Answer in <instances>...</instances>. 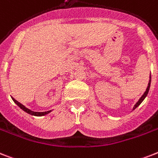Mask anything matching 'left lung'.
<instances>
[{"label":"left lung","mask_w":158,"mask_h":158,"mask_svg":"<svg viewBox=\"0 0 158 158\" xmlns=\"http://www.w3.org/2000/svg\"><path fill=\"white\" fill-rule=\"evenodd\" d=\"M149 78H150V79H149V82H148V87H147V89H146V91H145V92H144V93H143V96H142V97H140V98H139V101H137L136 104L135 105L134 107H133V110H135V108H137V107H138V106H139V105H140V104L142 103V101H143V100H144V98H145V97H147V95H148V91H149L150 84H151V75H150Z\"/></svg>","instance_id":"8db88e82"}]
</instances>
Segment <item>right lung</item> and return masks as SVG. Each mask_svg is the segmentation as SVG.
Here are the masks:
<instances>
[{"label":"right lung","instance_id":"1","mask_svg":"<svg viewBox=\"0 0 158 158\" xmlns=\"http://www.w3.org/2000/svg\"><path fill=\"white\" fill-rule=\"evenodd\" d=\"M11 98H12L13 101H15V103L16 104L17 106H19V107L22 109V110H23V111H25L26 113H27V114H31V115H34V116H44V115L48 114V113L51 112V110H49V111H46V112H34V111H31V110H29V109L26 108L23 105H22L20 102H19L18 101H16V100H15L14 97H11Z\"/></svg>","mask_w":158,"mask_h":158}]
</instances>
